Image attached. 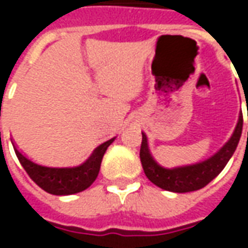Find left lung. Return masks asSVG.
<instances>
[{"instance_id": "obj_1", "label": "left lung", "mask_w": 248, "mask_h": 248, "mask_svg": "<svg viewBox=\"0 0 248 248\" xmlns=\"http://www.w3.org/2000/svg\"><path fill=\"white\" fill-rule=\"evenodd\" d=\"M242 128H243V114H240V117H239L232 138L229 139V142L215 156L205 160L203 163L195 164V166L179 167V168H174V170L163 168L155 161V158L152 157V155L149 152L146 135L142 132V143H140L139 157H140L145 175L148 176L150 182H153L155 185L164 189V190L176 192V193L199 190V189L204 187L207 184H210L228 164L229 158L232 157V155L237 148V143L240 140Z\"/></svg>"}]
</instances>
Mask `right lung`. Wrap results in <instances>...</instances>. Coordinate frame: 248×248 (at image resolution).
I'll use <instances>...</instances> for the list:
<instances>
[{"instance_id":"obj_1","label":"right lung","mask_w":248,"mask_h":248,"mask_svg":"<svg viewBox=\"0 0 248 248\" xmlns=\"http://www.w3.org/2000/svg\"><path fill=\"white\" fill-rule=\"evenodd\" d=\"M113 140L114 138L99 145L84 164L73 168H52L40 166L23 155L15 146V143L14 149L20 164L37 185L51 195L64 196L82 192L93 184V181L99 174L103 155Z\"/></svg>"}]
</instances>
